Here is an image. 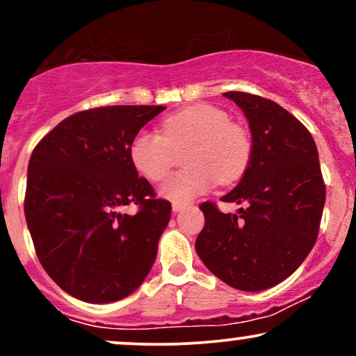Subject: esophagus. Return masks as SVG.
<instances>
[{
    "label": "esophagus",
    "instance_id": "esophagus-1",
    "mask_svg": "<svg viewBox=\"0 0 356 356\" xmlns=\"http://www.w3.org/2000/svg\"><path fill=\"white\" fill-rule=\"evenodd\" d=\"M184 207H186V204H184V202H172V211H174V212L182 211Z\"/></svg>",
    "mask_w": 356,
    "mask_h": 356
}]
</instances>
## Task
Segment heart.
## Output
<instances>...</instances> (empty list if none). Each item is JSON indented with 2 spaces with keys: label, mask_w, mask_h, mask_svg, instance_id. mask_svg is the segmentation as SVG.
Returning <instances> with one entry per match:
<instances>
[{
  "label": "heart",
  "mask_w": 356,
  "mask_h": 356,
  "mask_svg": "<svg viewBox=\"0 0 356 356\" xmlns=\"http://www.w3.org/2000/svg\"><path fill=\"white\" fill-rule=\"evenodd\" d=\"M191 140L184 152L181 172L162 184L161 195L174 202H187L206 194L219 182L229 184L244 174L251 157V144L243 129L231 124L222 108L195 104L170 113L162 120V134L142 129L129 144L130 164L138 175L159 182L172 165L170 145Z\"/></svg>",
  "instance_id": "heart-1"
}]
</instances>
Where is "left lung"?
Returning a JSON list of instances; mask_svg holds the SVG:
<instances>
[{"instance_id": "left-lung-1", "label": "left lung", "mask_w": 356, "mask_h": 356, "mask_svg": "<svg viewBox=\"0 0 356 356\" xmlns=\"http://www.w3.org/2000/svg\"><path fill=\"white\" fill-rule=\"evenodd\" d=\"M248 118L252 147L243 179L220 201L243 204L224 214L201 204L204 229L195 251L214 276L241 291L273 288L300 268L318 238L325 207L312 134L276 102L226 92Z\"/></svg>"}]
</instances>
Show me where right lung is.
<instances>
[{
  "label": "right lung",
  "mask_w": 356,
  "mask_h": 356,
  "mask_svg": "<svg viewBox=\"0 0 356 356\" xmlns=\"http://www.w3.org/2000/svg\"><path fill=\"white\" fill-rule=\"evenodd\" d=\"M165 107L113 105L61 120L28 164L24 216L36 256L68 295L104 305L132 295L157 256L170 219L130 164L132 137ZM136 203L137 215H124Z\"/></svg>",
  "instance_id": "1"
}]
</instances>
